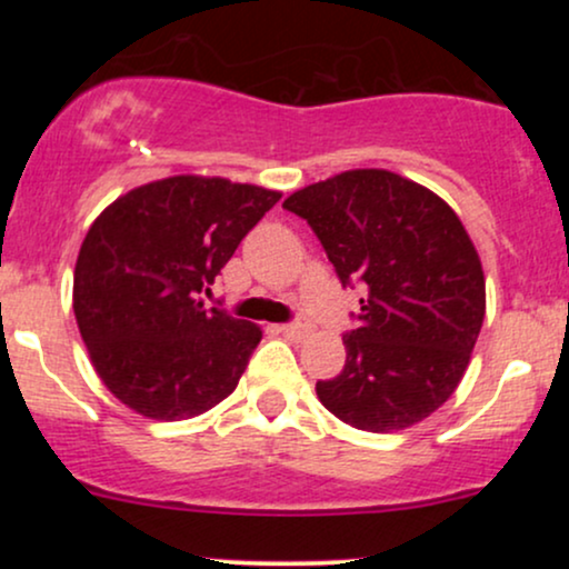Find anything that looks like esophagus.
Returning <instances> with one entry per match:
<instances>
[{
	"mask_svg": "<svg viewBox=\"0 0 569 569\" xmlns=\"http://www.w3.org/2000/svg\"><path fill=\"white\" fill-rule=\"evenodd\" d=\"M280 335H283L286 339H293V342H302V339H307L312 335V326L307 321H297V323H283L280 326Z\"/></svg>",
	"mask_w": 569,
	"mask_h": 569,
	"instance_id": "34e87169",
	"label": "esophagus"
}]
</instances>
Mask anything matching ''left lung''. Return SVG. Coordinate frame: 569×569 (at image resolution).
Segmentation results:
<instances>
[{
	"label": "left lung",
	"instance_id": "8db88e82",
	"mask_svg": "<svg viewBox=\"0 0 569 569\" xmlns=\"http://www.w3.org/2000/svg\"><path fill=\"white\" fill-rule=\"evenodd\" d=\"M342 286L367 289L345 369L316 385L331 415L393 433L433 415L466 375L487 291L473 240L439 194L385 168H356L289 194Z\"/></svg>",
	"mask_w": 569,
	"mask_h": 569
}]
</instances>
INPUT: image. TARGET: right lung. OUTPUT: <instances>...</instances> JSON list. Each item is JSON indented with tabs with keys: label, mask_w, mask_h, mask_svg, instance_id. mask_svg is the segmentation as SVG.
<instances>
[{
	"label": "right lung",
	"mask_w": 569,
	"mask_h": 569,
	"mask_svg": "<svg viewBox=\"0 0 569 569\" xmlns=\"http://www.w3.org/2000/svg\"><path fill=\"white\" fill-rule=\"evenodd\" d=\"M276 189L168 176L101 211L74 267V318L96 375L149 420H189L238 388L257 323L202 307Z\"/></svg>",
	"instance_id": "right-lung-1"
}]
</instances>
